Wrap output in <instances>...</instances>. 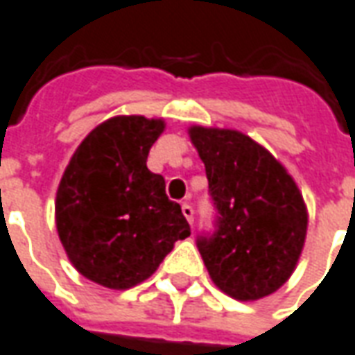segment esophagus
<instances>
[{
  "label": "esophagus",
  "instance_id": "obj_1",
  "mask_svg": "<svg viewBox=\"0 0 355 355\" xmlns=\"http://www.w3.org/2000/svg\"><path fill=\"white\" fill-rule=\"evenodd\" d=\"M182 212H183V216L187 218V222H189L191 225H193V220H195V210H193V206H191L189 202H183V205H182Z\"/></svg>",
  "mask_w": 355,
  "mask_h": 355
}]
</instances>
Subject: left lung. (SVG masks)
<instances>
[{
    "instance_id": "left-lung-1",
    "label": "left lung",
    "mask_w": 355,
    "mask_h": 355,
    "mask_svg": "<svg viewBox=\"0 0 355 355\" xmlns=\"http://www.w3.org/2000/svg\"><path fill=\"white\" fill-rule=\"evenodd\" d=\"M218 210L216 231L198 237L214 285L241 302L285 285L302 254L308 208L286 168L237 130L191 125Z\"/></svg>"
}]
</instances>
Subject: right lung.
Masks as SVG:
<instances>
[{"label": "right lung", "mask_w": 355, "mask_h": 355, "mask_svg": "<svg viewBox=\"0 0 355 355\" xmlns=\"http://www.w3.org/2000/svg\"><path fill=\"white\" fill-rule=\"evenodd\" d=\"M162 118L112 116L85 135L62 173L55 223L78 273L125 291L149 279L175 241L191 235L182 206L147 168Z\"/></svg>", "instance_id": "1"}]
</instances>
